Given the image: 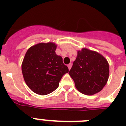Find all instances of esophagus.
Instances as JSON below:
<instances>
[{"instance_id":"34e87169","label":"esophagus","mask_w":126,"mask_h":126,"mask_svg":"<svg viewBox=\"0 0 126 126\" xmlns=\"http://www.w3.org/2000/svg\"><path fill=\"white\" fill-rule=\"evenodd\" d=\"M67 67H68L69 69V70H70V69H71V67H72V64H71V63H69V65H67Z\"/></svg>"}]
</instances>
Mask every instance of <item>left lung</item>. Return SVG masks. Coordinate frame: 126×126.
Returning <instances> with one entry per match:
<instances>
[{
    "mask_svg": "<svg viewBox=\"0 0 126 126\" xmlns=\"http://www.w3.org/2000/svg\"><path fill=\"white\" fill-rule=\"evenodd\" d=\"M77 53L69 75L80 93L94 95L101 91L107 82L109 63L101 54L87 48L79 50Z\"/></svg>",
    "mask_w": 126,
    "mask_h": 126,
    "instance_id": "left-lung-1",
    "label": "left lung"
}]
</instances>
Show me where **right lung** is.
<instances>
[{"mask_svg":"<svg viewBox=\"0 0 126 126\" xmlns=\"http://www.w3.org/2000/svg\"><path fill=\"white\" fill-rule=\"evenodd\" d=\"M53 42L38 43L30 47L23 60L21 70L24 80L35 94L45 95L58 88L68 67L55 53Z\"/></svg>","mask_w":126,"mask_h":126,"instance_id":"obj_1","label":"right lung"}]
</instances>
